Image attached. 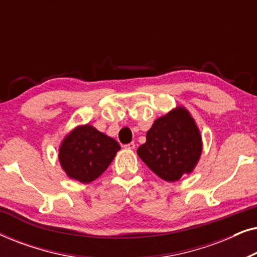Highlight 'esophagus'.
<instances>
[{
  "mask_svg": "<svg viewBox=\"0 0 257 257\" xmlns=\"http://www.w3.org/2000/svg\"><path fill=\"white\" fill-rule=\"evenodd\" d=\"M124 147H125L126 150H135L136 144L135 143H130V144H127V145H125Z\"/></svg>",
  "mask_w": 257,
  "mask_h": 257,
  "instance_id": "1",
  "label": "esophagus"
}]
</instances>
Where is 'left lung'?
<instances>
[{"mask_svg": "<svg viewBox=\"0 0 257 257\" xmlns=\"http://www.w3.org/2000/svg\"><path fill=\"white\" fill-rule=\"evenodd\" d=\"M153 173L167 182L194 171L202 153V138L187 108L177 106L156 119L146 143L137 150Z\"/></svg>", "mask_w": 257, "mask_h": 257, "instance_id": "8db88e82", "label": "left lung"}]
</instances>
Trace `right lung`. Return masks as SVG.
I'll use <instances>...</instances> for the list:
<instances>
[{
    "label": "right lung",
    "instance_id": "right-lung-1",
    "mask_svg": "<svg viewBox=\"0 0 257 257\" xmlns=\"http://www.w3.org/2000/svg\"><path fill=\"white\" fill-rule=\"evenodd\" d=\"M120 145L92 125H79L62 140L59 164L70 179L90 184L106 171Z\"/></svg>",
    "mask_w": 257,
    "mask_h": 257
}]
</instances>
